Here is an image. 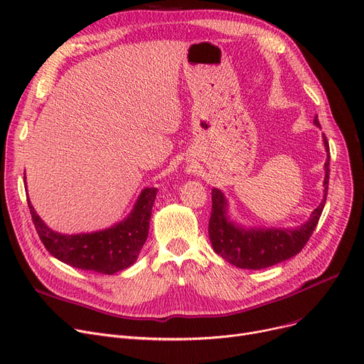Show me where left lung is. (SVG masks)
<instances>
[{"label":"left lung","mask_w":364,"mask_h":364,"mask_svg":"<svg viewBox=\"0 0 364 364\" xmlns=\"http://www.w3.org/2000/svg\"><path fill=\"white\" fill-rule=\"evenodd\" d=\"M314 124L320 127L317 117ZM324 149L328 151V159L324 162V196L321 203L314 209L310 221L304 225L288 230V228H245L233 224L227 218V200L218 188H213V211L209 218L208 235L211 239L214 251L227 262L239 269L261 270L289 259L299 254L307 245L310 236L320 220L324 203L328 198L329 186V161L331 151L326 136L323 134Z\"/></svg>","instance_id":"left-lung-1"}]
</instances>
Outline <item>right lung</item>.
I'll list each match as a JSON object with an SVG mask.
<instances>
[{"label":"right lung","instance_id":"right-lung-1","mask_svg":"<svg viewBox=\"0 0 364 364\" xmlns=\"http://www.w3.org/2000/svg\"><path fill=\"white\" fill-rule=\"evenodd\" d=\"M156 193L158 188L155 187L144 188L131 214L107 230L70 236L50 230L29 200L28 206L36 233L53 257L75 269L114 274L136 262L149 235Z\"/></svg>","mask_w":364,"mask_h":364}]
</instances>
